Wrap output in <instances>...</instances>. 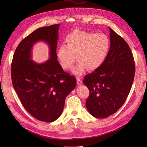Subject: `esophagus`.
Segmentation results:
<instances>
[{"label": "esophagus", "mask_w": 147, "mask_h": 147, "mask_svg": "<svg viewBox=\"0 0 147 147\" xmlns=\"http://www.w3.org/2000/svg\"><path fill=\"white\" fill-rule=\"evenodd\" d=\"M77 83L78 85H80L81 84H82V80H80V78H77Z\"/></svg>", "instance_id": "obj_1"}]
</instances>
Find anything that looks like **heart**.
Instances as JSON below:
<instances>
[{"mask_svg": "<svg viewBox=\"0 0 147 147\" xmlns=\"http://www.w3.org/2000/svg\"><path fill=\"white\" fill-rule=\"evenodd\" d=\"M65 45L59 47L57 57L62 68H72L76 56L79 61L72 70L74 75L80 77L88 69L96 70L104 64L108 56L110 42L105 34L88 32L76 29L69 33L65 38Z\"/></svg>", "mask_w": 147, "mask_h": 147, "instance_id": "1", "label": "heart"}]
</instances>
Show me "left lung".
<instances>
[{
  "instance_id": "8db88e82",
  "label": "left lung",
  "mask_w": 147,
  "mask_h": 147,
  "mask_svg": "<svg viewBox=\"0 0 147 147\" xmlns=\"http://www.w3.org/2000/svg\"><path fill=\"white\" fill-rule=\"evenodd\" d=\"M110 48L100 68L86 75L83 80L90 91L86 106L97 118H105L121 108L134 82L135 63L126 42L109 28Z\"/></svg>"
}]
</instances>
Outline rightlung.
Instances as JSON below:
<instances>
[{"mask_svg": "<svg viewBox=\"0 0 147 147\" xmlns=\"http://www.w3.org/2000/svg\"><path fill=\"white\" fill-rule=\"evenodd\" d=\"M59 26L40 28L28 35L18 45L11 65L13 86L21 104L33 117L47 123L61 116L66 97L77 85L76 78L57 61ZM39 41L50 49V58L42 64L31 59L32 47Z\"/></svg>", "mask_w": 147, "mask_h": 147, "instance_id": "right-lung-1", "label": "right lung"}]
</instances>
